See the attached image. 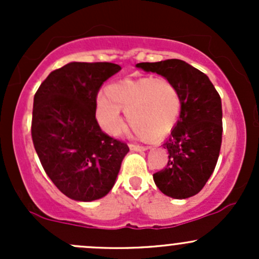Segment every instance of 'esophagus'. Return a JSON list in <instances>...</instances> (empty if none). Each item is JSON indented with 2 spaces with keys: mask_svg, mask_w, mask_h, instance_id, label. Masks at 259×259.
I'll return each instance as SVG.
<instances>
[{
  "mask_svg": "<svg viewBox=\"0 0 259 259\" xmlns=\"http://www.w3.org/2000/svg\"><path fill=\"white\" fill-rule=\"evenodd\" d=\"M130 150H134V151H143V150H148V146L144 145H139V144H129Z\"/></svg>",
  "mask_w": 259,
  "mask_h": 259,
  "instance_id": "1",
  "label": "esophagus"
}]
</instances>
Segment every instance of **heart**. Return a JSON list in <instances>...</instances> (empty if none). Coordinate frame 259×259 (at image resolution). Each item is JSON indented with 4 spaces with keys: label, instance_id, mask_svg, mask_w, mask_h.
I'll return each mask as SVG.
<instances>
[{
    "label": "heart",
    "instance_id": "b5f03b06",
    "mask_svg": "<svg viewBox=\"0 0 259 259\" xmlns=\"http://www.w3.org/2000/svg\"><path fill=\"white\" fill-rule=\"evenodd\" d=\"M105 95L96 100V120L113 137L124 129L121 111L137 137L154 140L166 137L182 113V94L168 77L120 80L106 88Z\"/></svg>",
    "mask_w": 259,
    "mask_h": 259
}]
</instances>
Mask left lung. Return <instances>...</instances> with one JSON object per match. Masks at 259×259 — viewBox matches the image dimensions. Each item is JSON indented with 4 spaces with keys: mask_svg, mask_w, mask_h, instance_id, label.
<instances>
[{
    "mask_svg": "<svg viewBox=\"0 0 259 259\" xmlns=\"http://www.w3.org/2000/svg\"><path fill=\"white\" fill-rule=\"evenodd\" d=\"M137 67L168 77L182 94V113L170 137L166 168L153 174L161 193L176 199L198 194L217 165L222 145V101L204 72L183 60L140 62Z\"/></svg>",
    "mask_w": 259,
    "mask_h": 259,
    "instance_id": "left-lung-1",
    "label": "left lung"
}]
</instances>
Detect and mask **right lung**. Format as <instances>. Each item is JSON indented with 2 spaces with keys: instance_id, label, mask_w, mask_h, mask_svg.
<instances>
[{
  "instance_id": "right-lung-1",
  "label": "right lung",
  "mask_w": 259,
  "mask_h": 259,
  "mask_svg": "<svg viewBox=\"0 0 259 259\" xmlns=\"http://www.w3.org/2000/svg\"><path fill=\"white\" fill-rule=\"evenodd\" d=\"M111 62H70L54 70L33 98L31 135L44 170L57 189L79 202L105 197L119 174L126 143L103 132L95 116Z\"/></svg>"
}]
</instances>
